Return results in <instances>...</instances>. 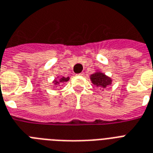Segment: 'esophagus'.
<instances>
[{"label":"esophagus","instance_id":"34e87169","mask_svg":"<svg viewBox=\"0 0 153 153\" xmlns=\"http://www.w3.org/2000/svg\"><path fill=\"white\" fill-rule=\"evenodd\" d=\"M79 76H84V73L83 72H82V73H80V74H79Z\"/></svg>","mask_w":153,"mask_h":153}]
</instances>
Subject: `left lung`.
<instances>
[{
	"mask_svg": "<svg viewBox=\"0 0 153 153\" xmlns=\"http://www.w3.org/2000/svg\"><path fill=\"white\" fill-rule=\"evenodd\" d=\"M90 79H91V82L94 84V86L103 89H105L107 86H111L112 81H113L110 77L107 76L98 70L96 71L95 73L91 74Z\"/></svg>",
	"mask_w": 153,
	"mask_h": 153,
	"instance_id": "left-lung-1",
	"label": "left lung"
}]
</instances>
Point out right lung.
<instances>
[{
	"label": "right lung",
	"mask_w": 153,
	"mask_h": 153,
	"mask_svg": "<svg viewBox=\"0 0 153 153\" xmlns=\"http://www.w3.org/2000/svg\"><path fill=\"white\" fill-rule=\"evenodd\" d=\"M70 79L69 77H64V76H58L57 78H55L53 81V84L55 85V86H62V84L63 82H67Z\"/></svg>",
	"instance_id": "right-lung-1"
}]
</instances>
